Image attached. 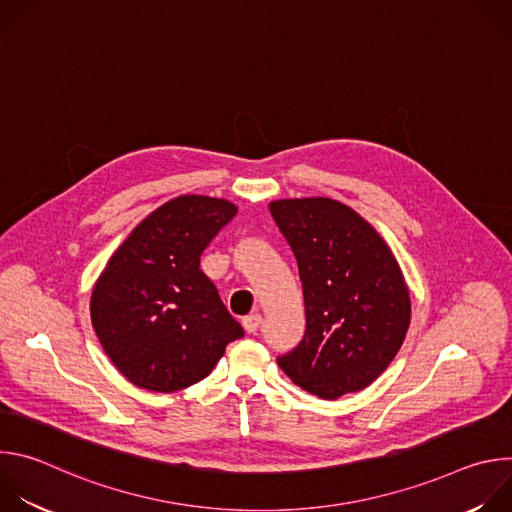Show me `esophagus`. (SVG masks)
Here are the masks:
<instances>
[{
    "label": "esophagus",
    "instance_id": "34e87169",
    "mask_svg": "<svg viewBox=\"0 0 512 512\" xmlns=\"http://www.w3.org/2000/svg\"><path fill=\"white\" fill-rule=\"evenodd\" d=\"M261 322H263L261 314H249V316L243 318V328H245L249 334H255V332L259 330Z\"/></svg>",
    "mask_w": 512,
    "mask_h": 512
}]
</instances>
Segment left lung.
<instances>
[{
	"instance_id": "left-lung-1",
	"label": "left lung",
	"mask_w": 512,
	"mask_h": 512,
	"mask_svg": "<svg viewBox=\"0 0 512 512\" xmlns=\"http://www.w3.org/2000/svg\"><path fill=\"white\" fill-rule=\"evenodd\" d=\"M269 212L298 261L306 332L281 371L320 399L369 387L399 352L411 302L377 231L330 198L275 200Z\"/></svg>"
}]
</instances>
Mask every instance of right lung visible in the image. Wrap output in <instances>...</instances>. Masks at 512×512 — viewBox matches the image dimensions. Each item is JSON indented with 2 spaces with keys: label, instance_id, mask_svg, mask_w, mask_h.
Wrapping results in <instances>:
<instances>
[{
  "label": "right lung",
  "instance_id": "1",
  "mask_svg": "<svg viewBox=\"0 0 512 512\" xmlns=\"http://www.w3.org/2000/svg\"><path fill=\"white\" fill-rule=\"evenodd\" d=\"M237 206L178 196L141 221L109 259L91 298L97 338L133 385L174 393L210 375L229 342L245 336L200 255Z\"/></svg>",
  "mask_w": 512,
  "mask_h": 512
}]
</instances>
